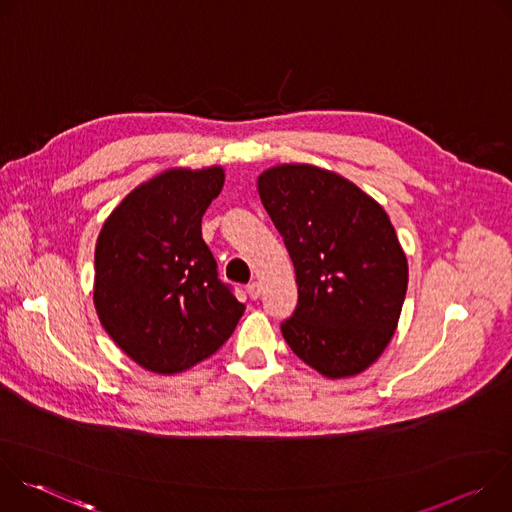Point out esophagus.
<instances>
[{"instance_id": "esophagus-1", "label": "esophagus", "mask_w": 512, "mask_h": 512, "mask_svg": "<svg viewBox=\"0 0 512 512\" xmlns=\"http://www.w3.org/2000/svg\"><path fill=\"white\" fill-rule=\"evenodd\" d=\"M247 294H249L251 300H257V298L261 296V283H259V281H251V283L247 285Z\"/></svg>"}]
</instances>
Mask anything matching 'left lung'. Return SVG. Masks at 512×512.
<instances>
[{
  "mask_svg": "<svg viewBox=\"0 0 512 512\" xmlns=\"http://www.w3.org/2000/svg\"><path fill=\"white\" fill-rule=\"evenodd\" d=\"M294 261L298 306L281 324L289 348L328 379L362 373L397 328L407 259L383 206L346 178L283 164L257 180Z\"/></svg>",
  "mask_w": 512,
  "mask_h": 512,
  "instance_id": "8db88e82",
  "label": "left lung"
}]
</instances>
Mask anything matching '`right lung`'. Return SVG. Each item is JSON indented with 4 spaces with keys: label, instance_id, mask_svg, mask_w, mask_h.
I'll use <instances>...</instances> for the list:
<instances>
[{
    "label": "right lung",
    "instance_id": "right-lung-1",
    "mask_svg": "<svg viewBox=\"0 0 512 512\" xmlns=\"http://www.w3.org/2000/svg\"><path fill=\"white\" fill-rule=\"evenodd\" d=\"M223 184L221 166L166 170L127 194L99 233L93 291L99 320L152 373H182L208 358L245 312L218 279L202 239V214Z\"/></svg>",
    "mask_w": 512,
    "mask_h": 512
}]
</instances>
